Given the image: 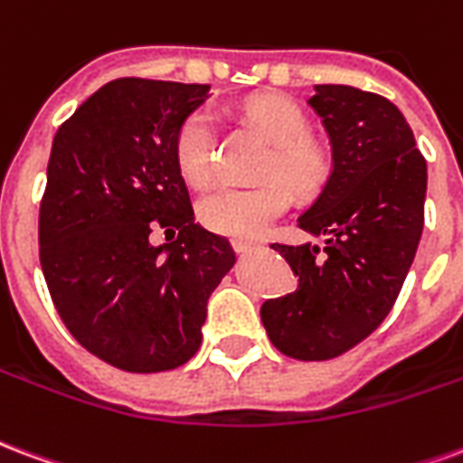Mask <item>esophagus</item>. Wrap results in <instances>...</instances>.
Segmentation results:
<instances>
[{
  "instance_id": "obj_1",
  "label": "esophagus",
  "mask_w": 463,
  "mask_h": 463,
  "mask_svg": "<svg viewBox=\"0 0 463 463\" xmlns=\"http://www.w3.org/2000/svg\"><path fill=\"white\" fill-rule=\"evenodd\" d=\"M232 246H234V251L239 256L249 254V251H254V249H256L254 241H239V239H236V241H232Z\"/></svg>"
}]
</instances>
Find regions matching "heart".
Returning a JSON list of instances; mask_svg holds the SVG:
<instances>
[{"label":"heart","mask_w":463,"mask_h":463,"mask_svg":"<svg viewBox=\"0 0 463 463\" xmlns=\"http://www.w3.org/2000/svg\"><path fill=\"white\" fill-rule=\"evenodd\" d=\"M246 116L261 125V130L276 143L266 175L281 177L298 194H313L326 184L328 157L308 140V118L291 98H251L246 103ZM175 153L177 167L187 182L207 184L214 177L217 130L209 113H194L182 125ZM285 185L266 182L259 187H217L199 199L197 217L214 234L251 241L264 236L291 204V192Z\"/></svg>","instance_id":"heart-1"}]
</instances>
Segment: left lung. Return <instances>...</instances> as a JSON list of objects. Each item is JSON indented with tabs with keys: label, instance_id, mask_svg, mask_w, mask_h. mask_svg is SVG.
I'll use <instances>...</instances> for the list:
<instances>
[{
	"label": "left lung",
	"instance_id": "8db88e82",
	"mask_svg": "<svg viewBox=\"0 0 463 463\" xmlns=\"http://www.w3.org/2000/svg\"><path fill=\"white\" fill-rule=\"evenodd\" d=\"M333 170L298 227L326 244H273L298 276L269 298L261 323L283 355L330 360L365 340L392 310L424 227L427 162L400 108L353 86H316Z\"/></svg>",
	"mask_w": 463,
	"mask_h": 463
}]
</instances>
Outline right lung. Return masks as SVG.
I'll use <instances>...</instances> for the list:
<instances>
[{
  "label": "right lung",
  "instance_id": "obj_1",
  "mask_svg": "<svg viewBox=\"0 0 463 463\" xmlns=\"http://www.w3.org/2000/svg\"><path fill=\"white\" fill-rule=\"evenodd\" d=\"M207 96V83L110 80L53 137L43 279L71 335L128 373L175 370L197 353L209 296L236 261L224 236L194 222L175 153ZM155 228L181 234L155 247Z\"/></svg>",
  "mask_w": 463,
  "mask_h": 463
}]
</instances>
